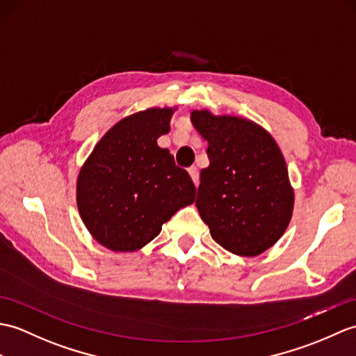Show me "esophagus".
Returning a JSON list of instances; mask_svg holds the SVG:
<instances>
[{"instance_id": "esophagus-1", "label": "esophagus", "mask_w": 356, "mask_h": 356, "mask_svg": "<svg viewBox=\"0 0 356 356\" xmlns=\"http://www.w3.org/2000/svg\"><path fill=\"white\" fill-rule=\"evenodd\" d=\"M188 172H189V176H191V179H193V181L195 185H198V179H200V175H198V170H197V167H191L188 170Z\"/></svg>"}]
</instances>
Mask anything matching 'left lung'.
I'll return each instance as SVG.
<instances>
[{
  "label": "left lung",
  "instance_id": "obj_1",
  "mask_svg": "<svg viewBox=\"0 0 356 356\" xmlns=\"http://www.w3.org/2000/svg\"><path fill=\"white\" fill-rule=\"evenodd\" d=\"M208 140L209 167L200 172L195 206L211 236L239 256H258L290 225L294 194L276 140L258 124L194 111Z\"/></svg>",
  "mask_w": 356,
  "mask_h": 356
}]
</instances>
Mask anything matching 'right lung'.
<instances>
[{
	"instance_id": "add662e5",
	"label": "right lung",
	"mask_w": 356,
	"mask_h": 356,
	"mask_svg": "<svg viewBox=\"0 0 356 356\" xmlns=\"http://www.w3.org/2000/svg\"><path fill=\"white\" fill-rule=\"evenodd\" d=\"M172 109L152 107L118 121L80 170L77 206L85 226L113 252H134L191 204L195 186L158 138L170 131Z\"/></svg>"
}]
</instances>
